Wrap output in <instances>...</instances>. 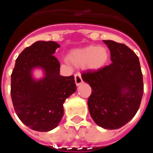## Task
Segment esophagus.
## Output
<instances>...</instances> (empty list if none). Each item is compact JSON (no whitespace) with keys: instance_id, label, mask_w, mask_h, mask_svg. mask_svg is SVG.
Returning a JSON list of instances; mask_svg holds the SVG:
<instances>
[{"instance_id":"obj_1","label":"esophagus","mask_w":153,"mask_h":153,"mask_svg":"<svg viewBox=\"0 0 153 153\" xmlns=\"http://www.w3.org/2000/svg\"><path fill=\"white\" fill-rule=\"evenodd\" d=\"M83 79H82V77H81V74L79 73H76L75 74V83L76 86H79V85L82 84L83 83Z\"/></svg>"}]
</instances>
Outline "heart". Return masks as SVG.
Returning <instances> with one entry per match:
<instances>
[{"label":"heart","mask_w":153,"mask_h":153,"mask_svg":"<svg viewBox=\"0 0 153 153\" xmlns=\"http://www.w3.org/2000/svg\"><path fill=\"white\" fill-rule=\"evenodd\" d=\"M109 56L106 47L92 45L74 50L68 54L67 60L75 67L86 66L90 70H99L106 64Z\"/></svg>","instance_id":"b5f03b06"}]
</instances>
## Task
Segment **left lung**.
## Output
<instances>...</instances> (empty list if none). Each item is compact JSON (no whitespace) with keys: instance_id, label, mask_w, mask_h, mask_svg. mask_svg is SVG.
<instances>
[{"instance_id":"8db88e82","label":"left lung","mask_w":153,"mask_h":153,"mask_svg":"<svg viewBox=\"0 0 153 153\" xmlns=\"http://www.w3.org/2000/svg\"><path fill=\"white\" fill-rule=\"evenodd\" d=\"M112 63L82 74L91 86L88 108L93 121L103 129H117L129 122L140 108L143 95V74L137 55L113 40H103Z\"/></svg>"}]
</instances>
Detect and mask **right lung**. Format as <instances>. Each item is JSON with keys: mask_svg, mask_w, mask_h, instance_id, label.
<instances>
[{"mask_svg": "<svg viewBox=\"0 0 153 153\" xmlns=\"http://www.w3.org/2000/svg\"><path fill=\"white\" fill-rule=\"evenodd\" d=\"M60 45L54 41H36L19 55L11 74L10 95L21 122L33 130L47 132L56 128L63 116L66 99L76 90L74 76L60 75V64L53 56ZM44 71L35 79L33 70Z\"/></svg>", "mask_w": 153, "mask_h": 153, "instance_id": "right-lung-1", "label": "right lung"}]
</instances>
